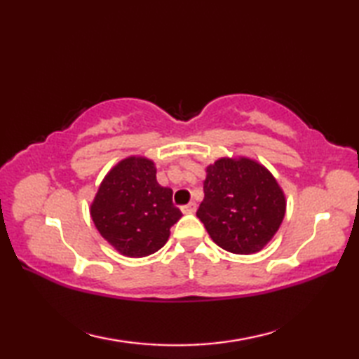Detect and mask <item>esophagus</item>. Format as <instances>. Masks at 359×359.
<instances>
[{"instance_id": "esophagus-1", "label": "esophagus", "mask_w": 359, "mask_h": 359, "mask_svg": "<svg viewBox=\"0 0 359 359\" xmlns=\"http://www.w3.org/2000/svg\"><path fill=\"white\" fill-rule=\"evenodd\" d=\"M196 210H197V205L194 202L182 207V212H185V215H193V212H196Z\"/></svg>"}]
</instances>
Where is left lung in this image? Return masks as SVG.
I'll use <instances>...</instances> for the list:
<instances>
[{
    "instance_id": "obj_1",
    "label": "left lung",
    "mask_w": 359,
    "mask_h": 359,
    "mask_svg": "<svg viewBox=\"0 0 359 359\" xmlns=\"http://www.w3.org/2000/svg\"><path fill=\"white\" fill-rule=\"evenodd\" d=\"M197 210L211 239L236 255L270 242L285 216V197L269 170L250 158H220L207 168Z\"/></svg>"
}]
</instances>
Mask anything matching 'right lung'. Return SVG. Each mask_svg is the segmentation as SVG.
<instances>
[{
	"instance_id": "1",
	"label": "right lung",
	"mask_w": 359,
	"mask_h": 359,
	"mask_svg": "<svg viewBox=\"0 0 359 359\" xmlns=\"http://www.w3.org/2000/svg\"><path fill=\"white\" fill-rule=\"evenodd\" d=\"M90 216L97 230L121 255L143 257L165 245L182 212L172 203V189L157 184L154 163L129 157L102 182Z\"/></svg>"
}]
</instances>
